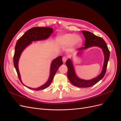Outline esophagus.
Wrapping results in <instances>:
<instances>
[{"instance_id": "esophagus-1", "label": "esophagus", "mask_w": 121, "mask_h": 121, "mask_svg": "<svg viewBox=\"0 0 121 121\" xmlns=\"http://www.w3.org/2000/svg\"><path fill=\"white\" fill-rule=\"evenodd\" d=\"M67 57L66 56H64L63 57V61L64 63H65V62L67 61Z\"/></svg>"}]
</instances>
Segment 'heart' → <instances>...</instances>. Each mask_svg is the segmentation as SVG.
I'll list each match as a JSON object with an SVG mask.
<instances>
[{"label": "heart", "mask_w": 121, "mask_h": 121, "mask_svg": "<svg viewBox=\"0 0 121 121\" xmlns=\"http://www.w3.org/2000/svg\"><path fill=\"white\" fill-rule=\"evenodd\" d=\"M57 41L60 44L63 46L69 45L72 43L75 45H79L82 40L79 36L74 34H67L60 36Z\"/></svg>", "instance_id": "obj_1"}]
</instances>
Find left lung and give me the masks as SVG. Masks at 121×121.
I'll return each instance as SVG.
<instances>
[{
    "instance_id": "obj_1",
    "label": "left lung",
    "mask_w": 121,
    "mask_h": 121,
    "mask_svg": "<svg viewBox=\"0 0 121 121\" xmlns=\"http://www.w3.org/2000/svg\"><path fill=\"white\" fill-rule=\"evenodd\" d=\"M83 34L85 37V40L84 45L85 46L80 48L78 50L86 49L88 47L93 46H97L102 48L104 55V62L102 71L101 74L97 77L90 80H84L80 79L76 77L73 68L72 61L70 60H68L66 61V65L68 67V77L72 84L79 87H89L96 84L101 79L104 78L105 75L108 65V61L109 57V51L104 40L102 38L95 35L92 33L86 31H82ZM79 54V53H78Z\"/></svg>"
}]
</instances>
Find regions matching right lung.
Instances as JSON below:
<instances>
[{"mask_svg":"<svg viewBox=\"0 0 121 121\" xmlns=\"http://www.w3.org/2000/svg\"><path fill=\"white\" fill-rule=\"evenodd\" d=\"M52 32L53 29L51 28L38 27H34L29 29L27 32H26L25 34L17 41L15 46V50H14L13 56V64L16 69L17 76L19 77V79L23 84V83L22 82L21 80V77L17 65L18 61H19V59L22 52L25 48V47H26L29 44H30L32 41L47 39L49 37V36L52 34ZM62 64H63L62 56H60L56 58L52 62V65H51L50 74L48 81L44 85L36 89L31 88L30 87H28V88L36 91L45 89L52 83L54 76L56 74L58 68Z\"/></svg>","mask_w":121,"mask_h":121,"instance_id":"right-lung-1","label":"right lung"}]
</instances>
